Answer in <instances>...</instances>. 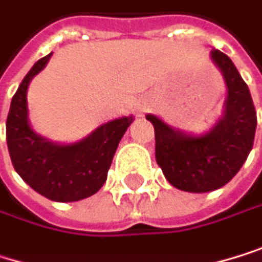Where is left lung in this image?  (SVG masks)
<instances>
[{
	"label": "left lung",
	"mask_w": 262,
	"mask_h": 262,
	"mask_svg": "<svg viewBox=\"0 0 262 262\" xmlns=\"http://www.w3.org/2000/svg\"><path fill=\"white\" fill-rule=\"evenodd\" d=\"M211 59L227 83L224 118L202 137L185 135L160 118H146L155 128V158L172 186L210 192L227 185L247 160L255 140L256 110L250 91L227 54L213 49Z\"/></svg>",
	"instance_id": "8db88e82"
}]
</instances>
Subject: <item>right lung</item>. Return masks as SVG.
Returning <instances> with one entry per match:
<instances>
[{"instance_id":"1","label":"right lung","mask_w":262,"mask_h":262,"mask_svg":"<svg viewBox=\"0 0 262 262\" xmlns=\"http://www.w3.org/2000/svg\"><path fill=\"white\" fill-rule=\"evenodd\" d=\"M49 57L51 54L31 68L13 95L6 121V140L15 171L32 189L54 202H76L102 188L118 144L134 118L110 121L85 140L67 146L37 135L28 122L26 91Z\"/></svg>"}]
</instances>
